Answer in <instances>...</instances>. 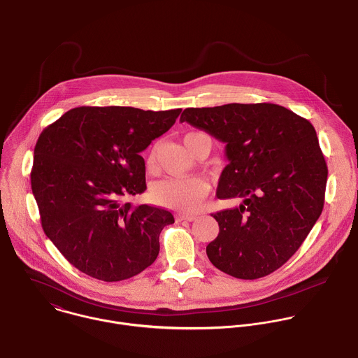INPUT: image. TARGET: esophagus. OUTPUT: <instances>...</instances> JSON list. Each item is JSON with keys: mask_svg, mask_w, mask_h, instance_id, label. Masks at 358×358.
<instances>
[{"mask_svg": "<svg viewBox=\"0 0 358 358\" xmlns=\"http://www.w3.org/2000/svg\"><path fill=\"white\" fill-rule=\"evenodd\" d=\"M196 217L194 216V215H180L178 216V220H187V222H192V220H195Z\"/></svg>", "mask_w": 358, "mask_h": 358, "instance_id": "obj_1", "label": "esophagus"}]
</instances>
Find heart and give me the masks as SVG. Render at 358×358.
<instances>
[{
    "label": "heart",
    "mask_w": 358,
    "mask_h": 358,
    "mask_svg": "<svg viewBox=\"0 0 358 358\" xmlns=\"http://www.w3.org/2000/svg\"><path fill=\"white\" fill-rule=\"evenodd\" d=\"M201 132H191L184 136L185 146L188 142L199 135ZM156 156H157V146H153L148 160L146 167L148 170H153L156 167ZM209 192V184L201 177H182V178H164L153 184L152 187V198L155 202L169 206L181 212H194L196 210L205 196Z\"/></svg>",
    "instance_id": "b5f03b06"
}]
</instances>
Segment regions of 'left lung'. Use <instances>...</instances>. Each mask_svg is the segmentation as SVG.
I'll use <instances>...</instances> for the list:
<instances>
[{"mask_svg": "<svg viewBox=\"0 0 358 358\" xmlns=\"http://www.w3.org/2000/svg\"><path fill=\"white\" fill-rule=\"evenodd\" d=\"M226 143L219 199L241 205L212 216L219 236L206 247L222 272L254 280L279 269L322 213L328 167L315 128L272 103L185 108L180 118Z\"/></svg>", "mask_w": 358, "mask_h": 358, "instance_id": "8db88e82", "label": "left lung"}]
</instances>
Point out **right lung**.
<instances>
[{
  "mask_svg": "<svg viewBox=\"0 0 358 358\" xmlns=\"http://www.w3.org/2000/svg\"><path fill=\"white\" fill-rule=\"evenodd\" d=\"M180 113L76 107L40 134L30 182L41 227L87 276L120 282L156 261L159 236L174 223L173 215L122 198L146 189L141 152L167 132Z\"/></svg>",
  "mask_w": 358,
  "mask_h": 358,
  "instance_id": "obj_1",
  "label": "right lung"
}]
</instances>
